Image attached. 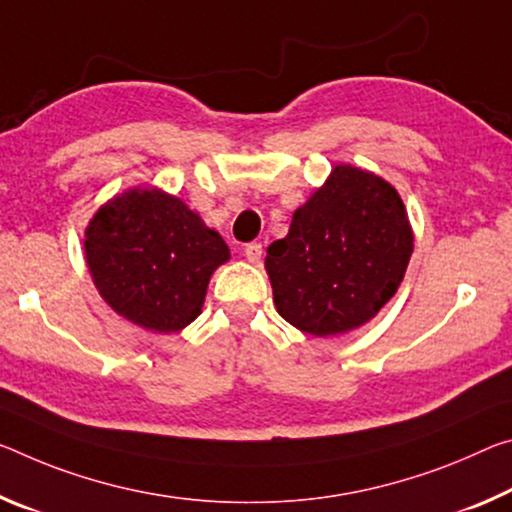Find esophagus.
I'll return each instance as SVG.
<instances>
[{
	"mask_svg": "<svg viewBox=\"0 0 512 512\" xmlns=\"http://www.w3.org/2000/svg\"><path fill=\"white\" fill-rule=\"evenodd\" d=\"M243 253H246V257H248V262H253V264H257L259 259H262V253H264V248H262V243H257V241H250V243H246V246H243Z\"/></svg>",
	"mask_w": 512,
	"mask_h": 512,
	"instance_id": "obj_1",
	"label": "esophagus"
}]
</instances>
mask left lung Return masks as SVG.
<instances>
[{"instance_id": "obj_1", "label": "left lung", "mask_w": 512, "mask_h": 512, "mask_svg": "<svg viewBox=\"0 0 512 512\" xmlns=\"http://www.w3.org/2000/svg\"><path fill=\"white\" fill-rule=\"evenodd\" d=\"M412 230L394 186L367 170L337 166L296 209L289 234L266 250L280 316L307 335L360 328L399 289Z\"/></svg>"}]
</instances>
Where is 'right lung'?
Segmentation results:
<instances>
[{"label":"right lung","instance_id":"obj_1","mask_svg":"<svg viewBox=\"0 0 512 512\" xmlns=\"http://www.w3.org/2000/svg\"><path fill=\"white\" fill-rule=\"evenodd\" d=\"M84 246L102 298L152 332L189 326L205 303L209 275L230 259L221 234L157 189L107 202L88 225Z\"/></svg>","mask_w":512,"mask_h":512}]
</instances>
